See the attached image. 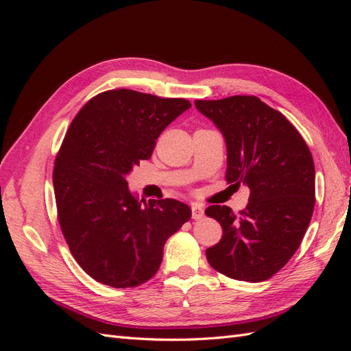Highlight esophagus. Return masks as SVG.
Returning a JSON list of instances; mask_svg holds the SVG:
<instances>
[{"label":"esophagus","mask_w":351,"mask_h":351,"mask_svg":"<svg viewBox=\"0 0 351 351\" xmlns=\"http://www.w3.org/2000/svg\"><path fill=\"white\" fill-rule=\"evenodd\" d=\"M192 217L193 219H200L204 217V206L199 204H192Z\"/></svg>","instance_id":"esophagus-1"}]
</instances>
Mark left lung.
<instances>
[{"label": "left lung", "mask_w": 351, "mask_h": 351, "mask_svg": "<svg viewBox=\"0 0 351 351\" xmlns=\"http://www.w3.org/2000/svg\"><path fill=\"white\" fill-rule=\"evenodd\" d=\"M227 145L226 178L250 189L240 214L210 205L205 214L222 227L221 240L206 249L210 267L230 278L261 282L291 259L315 208L312 154L295 127L256 97L236 95L195 101Z\"/></svg>", "instance_id": "left-lung-1"}]
</instances>
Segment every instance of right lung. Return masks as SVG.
<instances>
[{
    "mask_svg": "<svg viewBox=\"0 0 351 351\" xmlns=\"http://www.w3.org/2000/svg\"><path fill=\"white\" fill-rule=\"evenodd\" d=\"M190 107L115 89L92 98L70 124L52 174L58 221L74 259L98 282L127 289L152 278L165 241L192 217L176 199L139 200L127 183L158 136Z\"/></svg>",
    "mask_w": 351,
    "mask_h": 351,
    "instance_id": "right-lung-1",
    "label": "right lung"
}]
</instances>
